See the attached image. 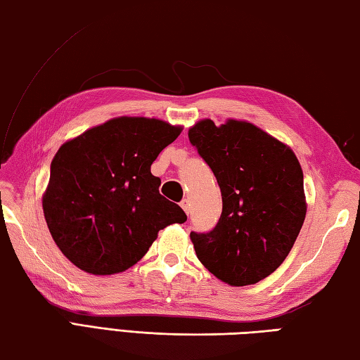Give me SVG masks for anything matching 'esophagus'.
<instances>
[{
    "label": "esophagus",
    "mask_w": 360,
    "mask_h": 360,
    "mask_svg": "<svg viewBox=\"0 0 360 360\" xmlns=\"http://www.w3.org/2000/svg\"><path fill=\"white\" fill-rule=\"evenodd\" d=\"M181 207L184 209V212H186L187 215H188V212H190V204H188V200H182V201H181Z\"/></svg>",
    "instance_id": "34e87169"
}]
</instances>
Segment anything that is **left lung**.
I'll list each match as a JSON object with an SVG mask.
<instances>
[{"instance_id": "8db88e82", "label": "left lung", "mask_w": 360, "mask_h": 360, "mask_svg": "<svg viewBox=\"0 0 360 360\" xmlns=\"http://www.w3.org/2000/svg\"><path fill=\"white\" fill-rule=\"evenodd\" d=\"M188 141L223 198L217 226L190 233L196 257L231 286L254 285L285 262L300 233L307 215L302 167L292 150L248 122H198Z\"/></svg>"}]
</instances>
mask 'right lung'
<instances>
[{"label": "right lung", "instance_id": "add662e5", "mask_svg": "<svg viewBox=\"0 0 360 360\" xmlns=\"http://www.w3.org/2000/svg\"><path fill=\"white\" fill-rule=\"evenodd\" d=\"M181 128L119 117L60 147L51 164L43 212L63 255L94 275L124 272L147 254L160 229L184 223L159 193L151 164Z\"/></svg>", "mask_w": 360, "mask_h": 360}]
</instances>
